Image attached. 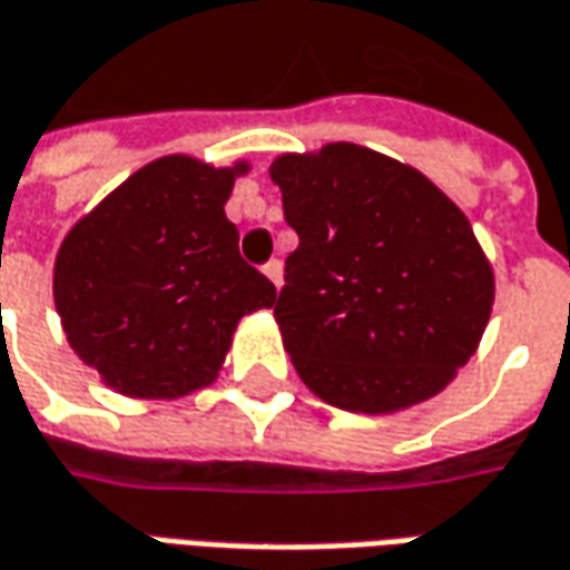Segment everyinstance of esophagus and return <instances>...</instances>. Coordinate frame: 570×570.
Returning a JSON list of instances; mask_svg holds the SVG:
<instances>
[{
    "instance_id": "34e87169",
    "label": "esophagus",
    "mask_w": 570,
    "mask_h": 570,
    "mask_svg": "<svg viewBox=\"0 0 570 570\" xmlns=\"http://www.w3.org/2000/svg\"><path fill=\"white\" fill-rule=\"evenodd\" d=\"M262 272H265V277H268V281H272V284L281 289V284H284V268H281V262H268Z\"/></svg>"
}]
</instances>
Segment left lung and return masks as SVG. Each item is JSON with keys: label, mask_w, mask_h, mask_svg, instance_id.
I'll use <instances>...</instances> for the list:
<instances>
[{"label": "left lung", "mask_w": 570, "mask_h": 570, "mask_svg": "<svg viewBox=\"0 0 570 570\" xmlns=\"http://www.w3.org/2000/svg\"><path fill=\"white\" fill-rule=\"evenodd\" d=\"M268 173L298 234L274 317L302 382L373 416L444 392L493 308V268L463 209L420 169L352 141L281 154Z\"/></svg>", "instance_id": "1"}]
</instances>
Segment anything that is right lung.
Returning a JSON list of instances; mask_svg holds the SVG:
<instances>
[{
  "instance_id": "obj_1",
  "label": "right lung",
  "mask_w": 570,
  "mask_h": 570,
  "mask_svg": "<svg viewBox=\"0 0 570 570\" xmlns=\"http://www.w3.org/2000/svg\"><path fill=\"white\" fill-rule=\"evenodd\" d=\"M249 163H147L67 230L55 308L70 348L114 392L173 401L213 385L240 317L277 289L240 258L225 216Z\"/></svg>"
}]
</instances>
